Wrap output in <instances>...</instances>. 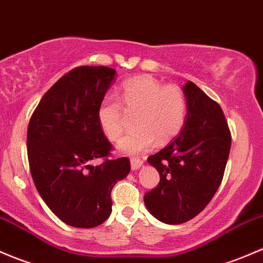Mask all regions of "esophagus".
Instances as JSON below:
<instances>
[{
    "instance_id": "1",
    "label": "esophagus",
    "mask_w": 263,
    "mask_h": 263,
    "mask_svg": "<svg viewBox=\"0 0 263 263\" xmlns=\"http://www.w3.org/2000/svg\"><path fill=\"white\" fill-rule=\"evenodd\" d=\"M130 164H132V170L133 171H135V170L140 168V167L143 166V161L139 158H132L130 159Z\"/></svg>"
}]
</instances>
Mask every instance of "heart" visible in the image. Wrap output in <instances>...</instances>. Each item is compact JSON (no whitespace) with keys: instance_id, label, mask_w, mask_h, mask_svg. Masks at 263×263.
<instances>
[{"instance_id":"obj_1","label":"heart","mask_w":263,"mask_h":263,"mask_svg":"<svg viewBox=\"0 0 263 263\" xmlns=\"http://www.w3.org/2000/svg\"><path fill=\"white\" fill-rule=\"evenodd\" d=\"M124 109L137 111L134 126L119 144V151L138 156L151 151L159 139L170 142L180 134L187 118V99L177 86H164L153 77H138L121 86L119 100L107 95L97 107V120L105 137L118 142L124 132Z\"/></svg>"}]
</instances>
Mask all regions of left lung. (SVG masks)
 Listing matches in <instances>:
<instances>
[{"label": "left lung", "instance_id": "obj_1", "mask_svg": "<svg viewBox=\"0 0 263 263\" xmlns=\"http://www.w3.org/2000/svg\"><path fill=\"white\" fill-rule=\"evenodd\" d=\"M187 118L181 134L148 157L159 183L144 195L152 215L166 224L191 220L206 208L220 186L232 135L223 110L194 82L182 87Z\"/></svg>", "mask_w": 263, "mask_h": 263}]
</instances>
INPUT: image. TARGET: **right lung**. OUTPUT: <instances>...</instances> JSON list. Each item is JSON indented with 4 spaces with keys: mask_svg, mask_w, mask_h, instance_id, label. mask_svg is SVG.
I'll use <instances>...</instances> for the list:
<instances>
[{
    "mask_svg": "<svg viewBox=\"0 0 263 263\" xmlns=\"http://www.w3.org/2000/svg\"><path fill=\"white\" fill-rule=\"evenodd\" d=\"M115 69L76 67L42 97L28 126L32 181L63 223L93 228L111 213V190L130 171L126 157L109 158L112 144L97 120V107ZM102 159L97 166L90 164Z\"/></svg>",
    "mask_w": 263,
    "mask_h": 263,
    "instance_id": "right-lung-1",
    "label": "right lung"
}]
</instances>
